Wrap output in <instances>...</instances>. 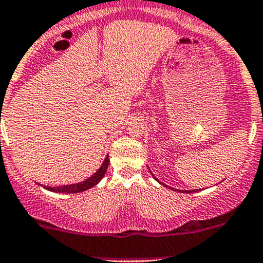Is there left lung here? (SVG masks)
Here are the masks:
<instances>
[{"label": "left lung", "mask_w": 263, "mask_h": 263, "mask_svg": "<svg viewBox=\"0 0 263 263\" xmlns=\"http://www.w3.org/2000/svg\"><path fill=\"white\" fill-rule=\"evenodd\" d=\"M149 172H151V171H149ZM151 174H152V172H151ZM152 176H154V175H152ZM158 181V180H157ZM161 184H163L162 182H160ZM163 186L164 187H168V186H167V184H163ZM170 189H172V187H170ZM172 190H174V189H172ZM174 191H177V192H183V193H191V192H197V191H200V190H191V191H187V190H184V191H183V190H174Z\"/></svg>", "instance_id": "1"}]
</instances>
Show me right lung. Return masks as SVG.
Instances as JSON below:
<instances>
[{"label": "right lung", "instance_id": "1", "mask_svg": "<svg viewBox=\"0 0 263 263\" xmlns=\"http://www.w3.org/2000/svg\"><path fill=\"white\" fill-rule=\"evenodd\" d=\"M109 163V158L108 155L106 156L105 161H103L102 164L91 177H88L87 180L82 181V182L79 183H72V184H66V186H59V187H50V186H43V189L48 190V191L56 192V193H79V192H83L87 191V190L92 189V187L96 186L97 183L100 182L101 180L103 178V176L106 175L107 172V167ZM40 184V183H39Z\"/></svg>", "mask_w": 263, "mask_h": 263}]
</instances>
